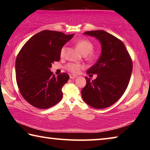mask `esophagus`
I'll use <instances>...</instances> for the list:
<instances>
[{"label": "esophagus", "mask_w": 150, "mask_h": 150, "mask_svg": "<svg viewBox=\"0 0 150 150\" xmlns=\"http://www.w3.org/2000/svg\"><path fill=\"white\" fill-rule=\"evenodd\" d=\"M77 77V75H72V74H70L69 75L70 79H75V78H76Z\"/></svg>", "instance_id": "34e87169"}]
</instances>
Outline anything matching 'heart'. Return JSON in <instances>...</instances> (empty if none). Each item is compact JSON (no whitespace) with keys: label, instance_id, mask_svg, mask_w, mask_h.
<instances>
[{"label":"heart","instance_id":"b5f03b06","mask_svg":"<svg viewBox=\"0 0 150 150\" xmlns=\"http://www.w3.org/2000/svg\"><path fill=\"white\" fill-rule=\"evenodd\" d=\"M76 46L78 48V50L80 51V52L84 55H87L91 52H92L93 50L94 45L93 43L90 42L88 40H80L76 43ZM65 47L63 46L62 47L60 51L61 56H63L65 54ZM67 69L73 73H77L79 72L80 69H81V65L79 64H75V63H69L67 65Z\"/></svg>","mask_w":150,"mask_h":150}]
</instances>
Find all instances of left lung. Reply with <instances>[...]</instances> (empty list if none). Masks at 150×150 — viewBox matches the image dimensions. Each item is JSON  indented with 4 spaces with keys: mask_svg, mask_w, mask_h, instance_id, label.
Listing matches in <instances>:
<instances>
[{
    "mask_svg": "<svg viewBox=\"0 0 150 150\" xmlns=\"http://www.w3.org/2000/svg\"><path fill=\"white\" fill-rule=\"evenodd\" d=\"M101 44V54L95 65L87 71L96 74V79L85 77V87L81 91L85 102L95 108H105L115 104L125 92L132 71L131 57L123 42L104 30L86 32Z\"/></svg>",
    "mask_w": 150,
    "mask_h": 150,
    "instance_id": "left-lung-1",
    "label": "left lung"
}]
</instances>
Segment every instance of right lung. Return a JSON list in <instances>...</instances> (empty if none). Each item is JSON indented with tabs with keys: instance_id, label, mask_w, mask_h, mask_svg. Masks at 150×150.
Instances as JSON below:
<instances>
[{
	"instance_id": "obj_1",
	"label": "right lung",
	"mask_w": 150,
	"mask_h": 150,
	"mask_svg": "<svg viewBox=\"0 0 150 150\" xmlns=\"http://www.w3.org/2000/svg\"><path fill=\"white\" fill-rule=\"evenodd\" d=\"M74 34L43 30L24 45L15 63L18 87L22 96L35 107L45 109L62 100V88L69 76L66 73L55 77L52 64L60 59V51Z\"/></svg>"
}]
</instances>
